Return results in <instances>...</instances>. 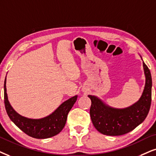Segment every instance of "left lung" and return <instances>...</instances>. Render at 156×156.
Listing matches in <instances>:
<instances>
[{"mask_svg":"<svg viewBox=\"0 0 156 156\" xmlns=\"http://www.w3.org/2000/svg\"><path fill=\"white\" fill-rule=\"evenodd\" d=\"M145 86L140 100L129 107L116 109L106 106L101 100L88 96L91 100L90 116L92 123L101 134L118 136L127 134L141 124L148 114L151 104L152 78L149 68L143 62Z\"/></svg>","mask_w":156,"mask_h":156,"instance_id":"obj_1","label":"left lung"}]
</instances>
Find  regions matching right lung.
Wrapping results in <instances>:
<instances>
[{
  "label": "right lung",
  "instance_id": "obj_1",
  "mask_svg": "<svg viewBox=\"0 0 156 156\" xmlns=\"http://www.w3.org/2000/svg\"><path fill=\"white\" fill-rule=\"evenodd\" d=\"M6 77L4 81V103L6 112L10 119L21 130L37 139H45L58 135L63 129L66 123L67 117L76 103L77 97L69 98L63 102L55 111L44 118L32 119L23 117L16 113L8 100L6 93Z\"/></svg>",
  "mask_w": 156,
  "mask_h": 156
}]
</instances>
